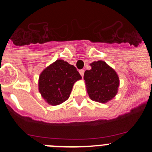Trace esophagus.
Masks as SVG:
<instances>
[{"label": "esophagus", "instance_id": "34e87169", "mask_svg": "<svg viewBox=\"0 0 152 152\" xmlns=\"http://www.w3.org/2000/svg\"><path fill=\"white\" fill-rule=\"evenodd\" d=\"M79 73H80V75L83 77V76H84V70H83V69L80 70V71H79Z\"/></svg>", "mask_w": 152, "mask_h": 152}]
</instances>
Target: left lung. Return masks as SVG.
<instances>
[{"label": "left lung", "instance_id": "obj_1", "mask_svg": "<svg viewBox=\"0 0 152 152\" xmlns=\"http://www.w3.org/2000/svg\"><path fill=\"white\" fill-rule=\"evenodd\" d=\"M91 69L84 72V79L90 98L94 101L105 103L117 94L119 79L117 73L104 61L90 64Z\"/></svg>", "mask_w": 152, "mask_h": 152}]
</instances>
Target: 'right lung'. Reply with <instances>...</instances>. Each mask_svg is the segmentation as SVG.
<instances>
[{
  "label": "right lung",
  "mask_w": 152,
  "mask_h": 152,
  "mask_svg": "<svg viewBox=\"0 0 152 152\" xmlns=\"http://www.w3.org/2000/svg\"><path fill=\"white\" fill-rule=\"evenodd\" d=\"M81 76L76 68L58 59L45 68L39 77V91L48 104L59 105L69 98L74 84Z\"/></svg>",
  "instance_id": "1"
}]
</instances>
